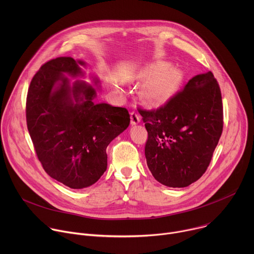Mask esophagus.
Instances as JSON below:
<instances>
[{"instance_id":"obj_1","label":"esophagus","mask_w":254,"mask_h":254,"mask_svg":"<svg viewBox=\"0 0 254 254\" xmlns=\"http://www.w3.org/2000/svg\"><path fill=\"white\" fill-rule=\"evenodd\" d=\"M139 121H140V117L138 116V114L135 113V112H131L130 113V123H131V125H136V124L139 123Z\"/></svg>"}]
</instances>
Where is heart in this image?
<instances>
[{"instance_id":"b5f03b06","label":"heart","mask_w":254,"mask_h":254,"mask_svg":"<svg viewBox=\"0 0 254 254\" xmlns=\"http://www.w3.org/2000/svg\"><path fill=\"white\" fill-rule=\"evenodd\" d=\"M178 85L177 75L173 71H162L150 78L142 88V96L150 105L167 101Z\"/></svg>"}]
</instances>
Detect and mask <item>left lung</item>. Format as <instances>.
Listing matches in <instances>:
<instances>
[{
	"label": "left lung",
	"instance_id": "1",
	"mask_svg": "<svg viewBox=\"0 0 254 254\" xmlns=\"http://www.w3.org/2000/svg\"><path fill=\"white\" fill-rule=\"evenodd\" d=\"M137 111L148 131L147 164L158 182L183 188L199 180L223 130L221 90L212 72L194 76L157 110Z\"/></svg>",
	"mask_w": 254,
	"mask_h": 254
}]
</instances>
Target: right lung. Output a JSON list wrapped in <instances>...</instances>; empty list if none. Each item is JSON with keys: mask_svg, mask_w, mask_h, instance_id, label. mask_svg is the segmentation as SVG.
<instances>
[{"mask_svg": "<svg viewBox=\"0 0 254 254\" xmlns=\"http://www.w3.org/2000/svg\"><path fill=\"white\" fill-rule=\"evenodd\" d=\"M78 64L84 63L71 57L44 63L26 99L27 127L38 160L51 178L72 189L88 187L102 176L107 146L130 121L125 107L95 104V89L85 82L70 86L63 73L82 74Z\"/></svg>", "mask_w": 254, "mask_h": 254, "instance_id": "add662e5", "label": "right lung"}]
</instances>
